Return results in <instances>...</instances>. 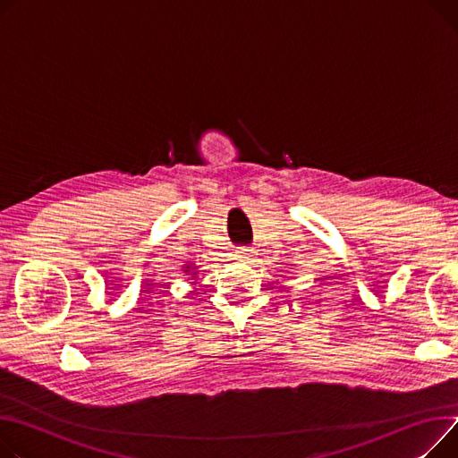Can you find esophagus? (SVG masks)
<instances>
[{
	"mask_svg": "<svg viewBox=\"0 0 458 458\" xmlns=\"http://www.w3.org/2000/svg\"><path fill=\"white\" fill-rule=\"evenodd\" d=\"M256 250L254 249H250V247H239L237 250H235V258L239 259V261H252L254 258H256Z\"/></svg>",
	"mask_w": 458,
	"mask_h": 458,
	"instance_id": "1",
	"label": "esophagus"
}]
</instances>
